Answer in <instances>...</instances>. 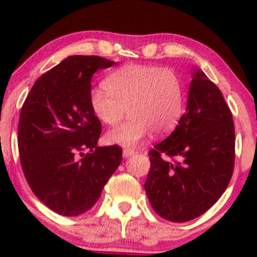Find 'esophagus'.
I'll return each mask as SVG.
<instances>
[{"label": "esophagus", "mask_w": 257, "mask_h": 257, "mask_svg": "<svg viewBox=\"0 0 257 257\" xmlns=\"http://www.w3.org/2000/svg\"><path fill=\"white\" fill-rule=\"evenodd\" d=\"M133 155H136V151L134 150H131V148H125V150H123V157L128 158Z\"/></svg>", "instance_id": "esophagus-1"}]
</instances>
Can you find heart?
I'll return each instance as SVG.
<instances>
[{
	"mask_svg": "<svg viewBox=\"0 0 257 257\" xmlns=\"http://www.w3.org/2000/svg\"><path fill=\"white\" fill-rule=\"evenodd\" d=\"M105 85L90 91L88 101L95 116L115 126L126 114L132 115L106 134L105 141L110 145L136 147L151 132L164 136L176 126L184 112V83L170 68L126 64L111 72Z\"/></svg>",
	"mask_w": 257,
	"mask_h": 257,
	"instance_id": "heart-1",
	"label": "heart"
}]
</instances>
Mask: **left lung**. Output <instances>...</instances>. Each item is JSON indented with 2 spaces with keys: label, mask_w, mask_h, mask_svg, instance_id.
Segmentation results:
<instances>
[{
  "label": "left lung",
  "mask_w": 257,
  "mask_h": 257,
  "mask_svg": "<svg viewBox=\"0 0 257 257\" xmlns=\"http://www.w3.org/2000/svg\"><path fill=\"white\" fill-rule=\"evenodd\" d=\"M234 142L232 112L222 92L195 69L186 111L175 131L148 152L145 189L153 210L176 223L207 212L231 181Z\"/></svg>",
  "instance_id": "left-lung-1"
}]
</instances>
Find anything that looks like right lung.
Wrapping results in <instances>:
<instances>
[{"label":"right lung","instance_id":"obj_1","mask_svg":"<svg viewBox=\"0 0 257 257\" xmlns=\"http://www.w3.org/2000/svg\"><path fill=\"white\" fill-rule=\"evenodd\" d=\"M114 64L97 56L68 57L38 78L21 107L25 179L42 203L64 217L91 209L123 158L119 146L97 147L101 123L88 101L93 73Z\"/></svg>","mask_w":257,"mask_h":257}]
</instances>
